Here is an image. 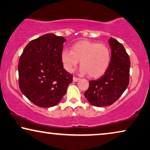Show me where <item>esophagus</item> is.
<instances>
[{
	"instance_id": "obj_1",
	"label": "esophagus",
	"mask_w": 150,
	"mask_h": 150,
	"mask_svg": "<svg viewBox=\"0 0 150 150\" xmlns=\"http://www.w3.org/2000/svg\"><path fill=\"white\" fill-rule=\"evenodd\" d=\"M79 80H80V79H79V78L75 77V76L73 77V81L74 82H77V81H79Z\"/></svg>"
}]
</instances>
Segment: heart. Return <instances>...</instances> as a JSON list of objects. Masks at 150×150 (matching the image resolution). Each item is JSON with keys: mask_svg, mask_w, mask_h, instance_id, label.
I'll use <instances>...</instances> for the list:
<instances>
[{"mask_svg": "<svg viewBox=\"0 0 150 150\" xmlns=\"http://www.w3.org/2000/svg\"><path fill=\"white\" fill-rule=\"evenodd\" d=\"M61 59L65 70L68 72L74 71L80 61V72L82 74L87 73L90 78L97 79L107 71L111 53L105 44L82 40L73 45L70 51L63 50Z\"/></svg>", "mask_w": 150, "mask_h": 150, "instance_id": "1", "label": "heart"}]
</instances>
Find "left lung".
<instances>
[{
    "label": "left lung",
    "instance_id": "8db88e82",
    "mask_svg": "<svg viewBox=\"0 0 150 150\" xmlns=\"http://www.w3.org/2000/svg\"><path fill=\"white\" fill-rule=\"evenodd\" d=\"M111 60L105 74L89 82L84 96L91 105L105 107L114 103L127 89L129 82L130 59L123 45L116 39L108 40Z\"/></svg>",
    "mask_w": 150,
    "mask_h": 150
}]
</instances>
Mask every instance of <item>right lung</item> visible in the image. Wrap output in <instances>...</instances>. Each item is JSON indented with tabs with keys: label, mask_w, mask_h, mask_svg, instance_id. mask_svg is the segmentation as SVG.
Wrapping results in <instances>:
<instances>
[{
	"label": "right lung",
	"mask_w": 150,
	"mask_h": 150,
	"mask_svg": "<svg viewBox=\"0 0 150 150\" xmlns=\"http://www.w3.org/2000/svg\"><path fill=\"white\" fill-rule=\"evenodd\" d=\"M66 38L47 34L32 40L19 60V85L21 93L36 105L53 107L66 94L72 75L61 59Z\"/></svg>",
	"instance_id": "right-lung-1"
}]
</instances>
